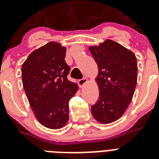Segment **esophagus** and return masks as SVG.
<instances>
[{
    "mask_svg": "<svg viewBox=\"0 0 159 159\" xmlns=\"http://www.w3.org/2000/svg\"><path fill=\"white\" fill-rule=\"evenodd\" d=\"M87 82V79L86 78V77H84V78L80 79V80H78L79 85H80V87H82Z\"/></svg>",
    "mask_w": 159,
    "mask_h": 159,
    "instance_id": "obj_1",
    "label": "esophagus"
}]
</instances>
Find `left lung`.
Masks as SVG:
<instances>
[{"label": "left lung", "instance_id": "left-lung-1", "mask_svg": "<svg viewBox=\"0 0 159 159\" xmlns=\"http://www.w3.org/2000/svg\"><path fill=\"white\" fill-rule=\"evenodd\" d=\"M89 49L98 67L96 80L99 89L91 113L100 123H112L124 114L132 101L137 82L136 57L132 51L112 40Z\"/></svg>", "mask_w": 159, "mask_h": 159}]
</instances>
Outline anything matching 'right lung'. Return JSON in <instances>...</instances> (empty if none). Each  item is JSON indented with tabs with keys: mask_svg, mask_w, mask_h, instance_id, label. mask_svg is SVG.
<instances>
[{
	"mask_svg": "<svg viewBox=\"0 0 159 159\" xmlns=\"http://www.w3.org/2000/svg\"><path fill=\"white\" fill-rule=\"evenodd\" d=\"M66 48L50 42L33 51L22 65V80L34 116L51 129L68 122V102L78 90L68 80L70 67L65 61Z\"/></svg>",
	"mask_w": 159,
	"mask_h": 159,
	"instance_id": "add662e5",
	"label": "right lung"
}]
</instances>
